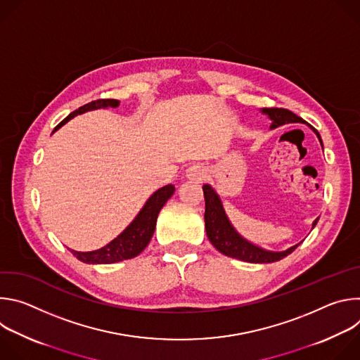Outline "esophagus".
Wrapping results in <instances>:
<instances>
[{
	"label": "esophagus",
	"instance_id": "obj_1",
	"mask_svg": "<svg viewBox=\"0 0 360 360\" xmlns=\"http://www.w3.org/2000/svg\"><path fill=\"white\" fill-rule=\"evenodd\" d=\"M207 176H208V168L200 165V164L192 165L186 169V178L191 179V181L202 182V181L207 179Z\"/></svg>",
	"mask_w": 360,
	"mask_h": 360
}]
</instances>
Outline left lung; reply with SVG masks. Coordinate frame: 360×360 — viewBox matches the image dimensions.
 <instances>
[{"instance_id":"left-lung-1","label":"left lung","mask_w":360,"mask_h":360,"mask_svg":"<svg viewBox=\"0 0 360 360\" xmlns=\"http://www.w3.org/2000/svg\"><path fill=\"white\" fill-rule=\"evenodd\" d=\"M261 112L265 114L272 121L271 129H275V128L286 125V124H306L300 117H297L296 114H293L289 110L262 108ZM312 131L316 134V136L323 148L322 138H321L319 132L315 128H312ZM202 189H203V196H205V229H207L208 239L221 253L229 256V258L239 259V261L249 262V264H272V262L283 259L285 256L292 253L300 245V242H299V243L288 248L286 250L275 252V250L264 249L258 245L249 242L231 224V221L224 210L222 200H221L219 195L217 193V191L210 184H205L202 186ZM318 221H319V218H316L314 221L312 229L316 226Z\"/></svg>"}]
</instances>
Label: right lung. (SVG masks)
Instances as JSON below:
<instances>
[{"label": "right lung", "instance_id": "1", "mask_svg": "<svg viewBox=\"0 0 360 360\" xmlns=\"http://www.w3.org/2000/svg\"><path fill=\"white\" fill-rule=\"evenodd\" d=\"M120 107V101L118 99H96L89 102V104L75 110L71 112L64 121H61L53 131H58L63 125H65L70 120H72L77 115H81L88 111H95V110H107V108H117ZM175 186L172 184L165 185L160 188L158 191L153 192L142 210L138 212V215L134 218V221L110 243L105 246H102L96 250L91 252H78L74 249H70L74 256H77V259H79L84 264H92V265H107V264H115L121 262L125 259L135 258L136 255H139L149 243L153 231H155L157 226V218L160 211L162 210L167 200L174 195Z\"/></svg>", "mask_w": 360, "mask_h": 360}]
</instances>
